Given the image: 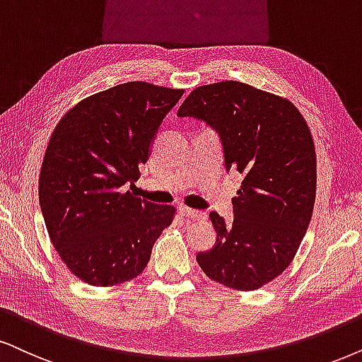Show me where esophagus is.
<instances>
[{"instance_id": "1", "label": "esophagus", "mask_w": 362, "mask_h": 362, "mask_svg": "<svg viewBox=\"0 0 362 362\" xmlns=\"http://www.w3.org/2000/svg\"><path fill=\"white\" fill-rule=\"evenodd\" d=\"M180 214L184 215L185 218H189V221H195V218H202L204 217V212H200V210L189 209V207H182Z\"/></svg>"}]
</instances>
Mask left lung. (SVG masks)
Listing matches in <instances>:
<instances>
[{"label":"left lung","instance_id":"1","mask_svg":"<svg viewBox=\"0 0 362 362\" xmlns=\"http://www.w3.org/2000/svg\"><path fill=\"white\" fill-rule=\"evenodd\" d=\"M177 115L212 127L227 172L242 175L234 221L210 212L217 239L197 262L230 289H259L292 262L313 217L317 173L308 123L289 100L240 81L199 86Z\"/></svg>","mask_w":362,"mask_h":362}]
</instances>
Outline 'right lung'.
<instances>
[{
	"label": "right lung",
	"mask_w": 362,
	"mask_h": 362,
	"mask_svg": "<svg viewBox=\"0 0 362 362\" xmlns=\"http://www.w3.org/2000/svg\"><path fill=\"white\" fill-rule=\"evenodd\" d=\"M184 95L128 81L81 100L54 127L40 173V205L66 267L90 286L130 281L147 267L172 205L125 190L139 180L160 123Z\"/></svg>",
	"instance_id": "obj_1"
}]
</instances>
